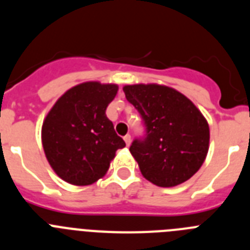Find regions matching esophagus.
I'll list each match as a JSON object with an SVG mask.
<instances>
[{"label":"esophagus","instance_id":"1","mask_svg":"<svg viewBox=\"0 0 250 250\" xmlns=\"http://www.w3.org/2000/svg\"><path fill=\"white\" fill-rule=\"evenodd\" d=\"M124 140H125V143H126V145L129 146L130 143H131V135L130 134H127V135L124 136Z\"/></svg>","mask_w":250,"mask_h":250}]
</instances>
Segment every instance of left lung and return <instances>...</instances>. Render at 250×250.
<instances>
[{"mask_svg": "<svg viewBox=\"0 0 250 250\" xmlns=\"http://www.w3.org/2000/svg\"><path fill=\"white\" fill-rule=\"evenodd\" d=\"M145 126L130 152L152 184L175 187L200 169L209 149V125L187 96L167 86H124Z\"/></svg>", "mask_w": 250, "mask_h": 250, "instance_id": "1", "label": "left lung"}]
</instances>
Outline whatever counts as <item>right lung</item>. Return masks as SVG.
<instances>
[{
	"label": "right lung",
	"mask_w": 250,
	"mask_h": 250,
	"mask_svg": "<svg viewBox=\"0 0 250 250\" xmlns=\"http://www.w3.org/2000/svg\"><path fill=\"white\" fill-rule=\"evenodd\" d=\"M116 85L83 83L56 101L42 125V145L55 173L74 185H90L103 178L125 141L115 132L106 107Z\"/></svg>",
	"instance_id": "add662e5"
}]
</instances>
